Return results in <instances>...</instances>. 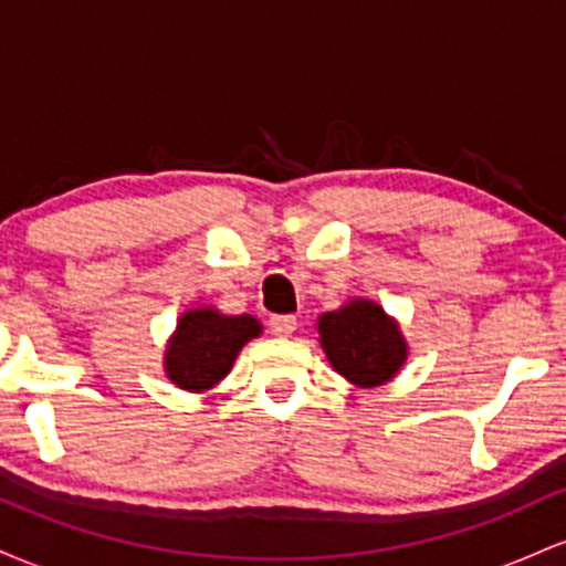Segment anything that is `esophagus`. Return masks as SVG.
I'll use <instances>...</instances> for the list:
<instances>
[{"instance_id": "esophagus-1", "label": "esophagus", "mask_w": 566, "mask_h": 566, "mask_svg": "<svg viewBox=\"0 0 566 566\" xmlns=\"http://www.w3.org/2000/svg\"><path fill=\"white\" fill-rule=\"evenodd\" d=\"M269 327L276 337H290L292 333H295L297 319H295V316H290V314L287 316H271Z\"/></svg>"}]
</instances>
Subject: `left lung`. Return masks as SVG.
Wrapping results in <instances>:
<instances>
[{
    "label": "left lung",
    "mask_w": 566,
    "mask_h": 566,
    "mask_svg": "<svg viewBox=\"0 0 566 566\" xmlns=\"http://www.w3.org/2000/svg\"><path fill=\"white\" fill-rule=\"evenodd\" d=\"M316 333L335 373L356 388L386 386L407 365L409 346L399 322L369 297H350L322 314Z\"/></svg>",
    "instance_id": "obj_1"
}]
</instances>
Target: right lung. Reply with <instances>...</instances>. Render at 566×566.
<instances>
[{"label":"right lung","mask_w":566,"mask_h":566,"mask_svg":"<svg viewBox=\"0 0 566 566\" xmlns=\"http://www.w3.org/2000/svg\"><path fill=\"white\" fill-rule=\"evenodd\" d=\"M258 335H263V324L252 314L229 316L216 305L186 308L165 346L167 380L191 394L210 391L231 373L239 350Z\"/></svg>","instance_id":"1"}]
</instances>
